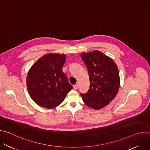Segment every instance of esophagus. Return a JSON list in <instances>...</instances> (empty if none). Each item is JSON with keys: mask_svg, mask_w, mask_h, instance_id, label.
Returning a JSON list of instances; mask_svg holds the SVG:
<instances>
[{"mask_svg": "<svg viewBox=\"0 0 150 150\" xmlns=\"http://www.w3.org/2000/svg\"><path fill=\"white\" fill-rule=\"evenodd\" d=\"M78 88V84H75V85H74V88L75 90H77Z\"/></svg>", "mask_w": 150, "mask_h": 150, "instance_id": "34e87169", "label": "esophagus"}]
</instances>
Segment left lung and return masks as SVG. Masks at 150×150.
Masks as SVG:
<instances>
[{
  "label": "left lung",
  "mask_w": 150,
  "mask_h": 150,
  "mask_svg": "<svg viewBox=\"0 0 150 150\" xmlns=\"http://www.w3.org/2000/svg\"><path fill=\"white\" fill-rule=\"evenodd\" d=\"M81 57L88 71L90 88L80 93L85 104L100 109L110 103L116 96L119 86V73L113 60L100 51L83 53Z\"/></svg>",
  "instance_id": "left-lung-1"
}]
</instances>
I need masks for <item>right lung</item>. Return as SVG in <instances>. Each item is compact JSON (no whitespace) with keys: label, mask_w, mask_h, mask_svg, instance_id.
Wrapping results in <instances>:
<instances>
[{"label":"right lung","mask_w":150,"mask_h":150,"mask_svg":"<svg viewBox=\"0 0 150 150\" xmlns=\"http://www.w3.org/2000/svg\"><path fill=\"white\" fill-rule=\"evenodd\" d=\"M66 56L47 54L30 69L27 85L31 98L40 106L53 109L59 105L73 88L62 71Z\"/></svg>","instance_id":"obj_1"}]
</instances>
